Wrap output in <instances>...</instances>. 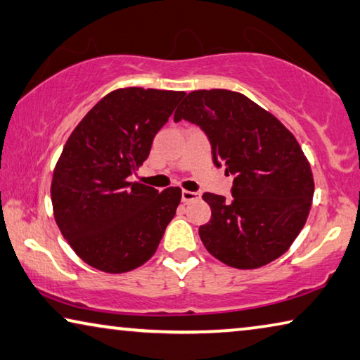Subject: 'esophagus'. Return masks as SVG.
<instances>
[{
	"instance_id": "1",
	"label": "esophagus",
	"mask_w": 360,
	"mask_h": 360,
	"mask_svg": "<svg viewBox=\"0 0 360 360\" xmlns=\"http://www.w3.org/2000/svg\"><path fill=\"white\" fill-rule=\"evenodd\" d=\"M199 193L198 191H186L184 190L181 191V201L184 202H190V201H196V199H199Z\"/></svg>"
}]
</instances>
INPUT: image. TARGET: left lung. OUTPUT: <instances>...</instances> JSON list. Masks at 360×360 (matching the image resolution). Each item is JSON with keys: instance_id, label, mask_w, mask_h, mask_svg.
Listing matches in <instances>:
<instances>
[{"instance_id": "obj_1", "label": "left lung", "mask_w": 360, "mask_h": 360, "mask_svg": "<svg viewBox=\"0 0 360 360\" xmlns=\"http://www.w3.org/2000/svg\"><path fill=\"white\" fill-rule=\"evenodd\" d=\"M207 136L212 161L233 175L231 198L204 193L211 220L199 226L206 250L236 269H257L288 251L311 211L314 179L291 131L241 93H188L174 114Z\"/></svg>"}]
</instances>
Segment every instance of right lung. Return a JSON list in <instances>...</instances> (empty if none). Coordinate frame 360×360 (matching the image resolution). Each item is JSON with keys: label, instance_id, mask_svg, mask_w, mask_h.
I'll return each mask as SVG.
<instances>
[{"label": "right lung", "instance_id": "add662e5", "mask_svg": "<svg viewBox=\"0 0 360 360\" xmlns=\"http://www.w3.org/2000/svg\"><path fill=\"white\" fill-rule=\"evenodd\" d=\"M184 91L120 88L104 96L72 131L51 184L54 219L82 261L108 274L140 267L156 252L180 204L129 181Z\"/></svg>", "mask_w": 360, "mask_h": 360}]
</instances>
